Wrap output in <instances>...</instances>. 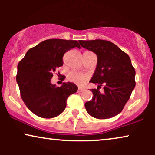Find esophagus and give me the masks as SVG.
I'll return each mask as SVG.
<instances>
[{"label":"esophagus","mask_w":155,"mask_h":155,"mask_svg":"<svg viewBox=\"0 0 155 155\" xmlns=\"http://www.w3.org/2000/svg\"><path fill=\"white\" fill-rule=\"evenodd\" d=\"M84 90L82 88H80V87H79L78 88V92H82V91H83Z\"/></svg>","instance_id":"obj_1"}]
</instances>
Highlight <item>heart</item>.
Returning a JSON list of instances; mask_svg holds the SVG:
<instances>
[{"mask_svg": "<svg viewBox=\"0 0 155 155\" xmlns=\"http://www.w3.org/2000/svg\"><path fill=\"white\" fill-rule=\"evenodd\" d=\"M87 79V75L78 73V72H71L68 75V80L70 81L74 82L79 86L84 85Z\"/></svg>", "mask_w": 155, "mask_h": 155, "instance_id": "heart-1", "label": "heart"}]
</instances>
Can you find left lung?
Listing matches in <instances>:
<instances>
[{
    "instance_id": "left-lung-1",
    "label": "left lung",
    "mask_w": 155,
    "mask_h": 155,
    "mask_svg": "<svg viewBox=\"0 0 155 155\" xmlns=\"http://www.w3.org/2000/svg\"><path fill=\"white\" fill-rule=\"evenodd\" d=\"M79 43L97 56L96 69L90 82L98 87L91 90L93 97L84 104L86 111L99 119L118 115L135 87V71L130 57L116 44L106 40H80ZM101 85L105 90L103 93L98 90Z\"/></svg>"
}]
</instances>
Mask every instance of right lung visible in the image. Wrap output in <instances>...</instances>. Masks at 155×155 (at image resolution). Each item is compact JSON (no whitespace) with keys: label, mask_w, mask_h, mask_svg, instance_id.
<instances>
[{"label":"right lung","mask_w":155,"mask_h":155,"mask_svg":"<svg viewBox=\"0 0 155 155\" xmlns=\"http://www.w3.org/2000/svg\"><path fill=\"white\" fill-rule=\"evenodd\" d=\"M75 47L80 48L76 40L47 39L28 50L18 63L16 80L21 97L35 115L44 118L60 115L68 97L77 92L73 82H63L61 87L51 82L57 68L63 64V55Z\"/></svg>","instance_id":"add662e5"}]
</instances>
